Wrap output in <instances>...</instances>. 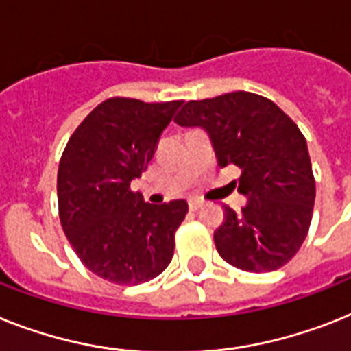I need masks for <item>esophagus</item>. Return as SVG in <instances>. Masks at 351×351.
Wrapping results in <instances>:
<instances>
[{
	"label": "esophagus",
	"instance_id": "esophagus-1",
	"mask_svg": "<svg viewBox=\"0 0 351 351\" xmlns=\"http://www.w3.org/2000/svg\"><path fill=\"white\" fill-rule=\"evenodd\" d=\"M188 206H190V210L197 211V210H201V208L204 206V202L199 201V199H190V202H188Z\"/></svg>",
	"mask_w": 351,
	"mask_h": 351
}]
</instances>
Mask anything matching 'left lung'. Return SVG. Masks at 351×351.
Returning <instances> with one entry per match:
<instances>
[{"mask_svg":"<svg viewBox=\"0 0 351 351\" xmlns=\"http://www.w3.org/2000/svg\"><path fill=\"white\" fill-rule=\"evenodd\" d=\"M208 134L221 167L242 169V213L226 208L215 231L217 251L233 267L269 273L301 247L312 221L315 181L305 136L269 98L247 91L190 100L176 117Z\"/></svg>","mask_w":351,"mask_h":351,"instance_id":"8db88e82","label":"left lung"}]
</instances>
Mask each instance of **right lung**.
Returning <instances> with one entry per match:
<instances>
[{"label":"right lung","mask_w":351,"mask_h":351,"mask_svg":"<svg viewBox=\"0 0 351 351\" xmlns=\"http://www.w3.org/2000/svg\"><path fill=\"white\" fill-rule=\"evenodd\" d=\"M182 100L109 98L77 127L57 176L60 224L86 267L107 282L138 285L167 269L184 199L150 204L130 190Z\"/></svg>","instance_id":"add662e5"}]
</instances>
